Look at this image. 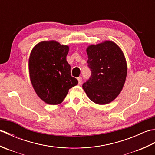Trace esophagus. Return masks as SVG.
Returning a JSON list of instances; mask_svg holds the SVG:
<instances>
[{
  "mask_svg": "<svg viewBox=\"0 0 155 155\" xmlns=\"http://www.w3.org/2000/svg\"><path fill=\"white\" fill-rule=\"evenodd\" d=\"M77 80L78 82V85H81L82 84V78L78 77V78H77Z\"/></svg>",
  "mask_w": 155,
  "mask_h": 155,
  "instance_id": "obj_1",
  "label": "esophagus"
}]
</instances>
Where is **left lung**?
<instances>
[{
	"mask_svg": "<svg viewBox=\"0 0 155 155\" xmlns=\"http://www.w3.org/2000/svg\"><path fill=\"white\" fill-rule=\"evenodd\" d=\"M91 76L83 84L88 97L98 104L114 101L123 88L127 64L123 51L115 42L104 41L87 48Z\"/></svg>",
	"mask_w": 155,
	"mask_h": 155,
	"instance_id": "left-lung-1",
	"label": "left lung"
}]
</instances>
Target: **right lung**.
<instances>
[{
  "label": "right lung",
  "mask_w": 155,
  "mask_h": 155,
  "mask_svg": "<svg viewBox=\"0 0 155 155\" xmlns=\"http://www.w3.org/2000/svg\"><path fill=\"white\" fill-rule=\"evenodd\" d=\"M68 45L55 41H42L32 49L28 70L32 87L38 97L51 105L61 104L68 90L78 84L71 77L67 61Z\"/></svg>",
  "instance_id": "add662e5"
}]
</instances>
